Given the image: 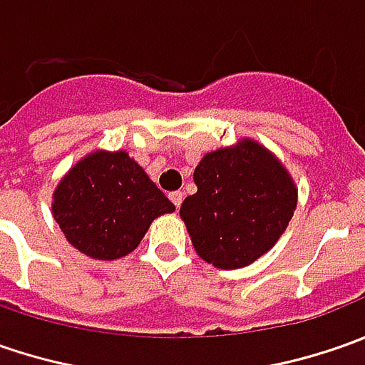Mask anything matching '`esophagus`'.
Masks as SVG:
<instances>
[{
  "mask_svg": "<svg viewBox=\"0 0 365 365\" xmlns=\"http://www.w3.org/2000/svg\"><path fill=\"white\" fill-rule=\"evenodd\" d=\"M168 197H170V201L175 203V207H180V205H182V199H185V192H182V190H175V192H170Z\"/></svg>",
  "mask_w": 365,
  "mask_h": 365,
  "instance_id": "1",
  "label": "esophagus"
}]
</instances>
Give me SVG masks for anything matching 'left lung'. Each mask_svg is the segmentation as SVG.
I'll use <instances>...</instances> for the list:
<instances>
[{"mask_svg": "<svg viewBox=\"0 0 365 365\" xmlns=\"http://www.w3.org/2000/svg\"><path fill=\"white\" fill-rule=\"evenodd\" d=\"M197 192L180 205L197 254L223 270L264 256L288 227L299 190L270 150L244 138L205 154L195 168Z\"/></svg>", "mask_w": 365, "mask_h": 365, "instance_id": "left-lung-1", "label": "left lung"}]
</instances>
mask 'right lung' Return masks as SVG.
Segmentation results:
<instances>
[{
	"label": "right lung",
	"mask_w": 365,
	"mask_h": 365,
	"mask_svg": "<svg viewBox=\"0 0 365 365\" xmlns=\"http://www.w3.org/2000/svg\"><path fill=\"white\" fill-rule=\"evenodd\" d=\"M173 211L175 205L123 150L85 156L52 195V215L64 237L95 259L128 256L150 223Z\"/></svg>",
	"instance_id": "add662e5"
}]
</instances>
